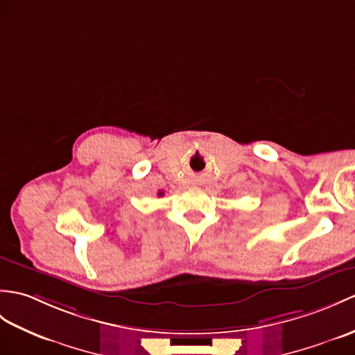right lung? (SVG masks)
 Wrapping results in <instances>:
<instances>
[{
	"mask_svg": "<svg viewBox=\"0 0 355 355\" xmlns=\"http://www.w3.org/2000/svg\"><path fill=\"white\" fill-rule=\"evenodd\" d=\"M159 195H160V196H162V195H163V192H159Z\"/></svg>",
	"mask_w": 355,
	"mask_h": 355,
	"instance_id": "right-lung-1",
	"label": "right lung"
}]
</instances>
